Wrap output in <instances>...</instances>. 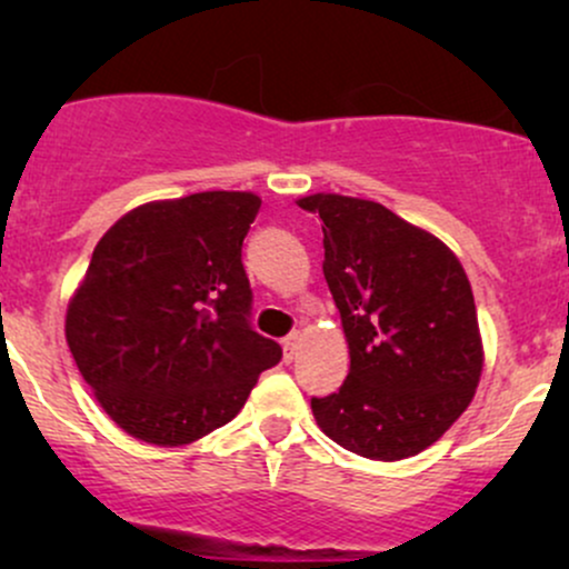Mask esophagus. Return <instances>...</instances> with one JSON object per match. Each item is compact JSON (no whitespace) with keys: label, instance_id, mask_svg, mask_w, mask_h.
I'll return each instance as SVG.
<instances>
[{"label":"esophagus","instance_id":"1","mask_svg":"<svg viewBox=\"0 0 569 569\" xmlns=\"http://www.w3.org/2000/svg\"><path fill=\"white\" fill-rule=\"evenodd\" d=\"M297 345H299V331H291L289 337H283L286 358H293V352H297Z\"/></svg>","mask_w":569,"mask_h":569}]
</instances>
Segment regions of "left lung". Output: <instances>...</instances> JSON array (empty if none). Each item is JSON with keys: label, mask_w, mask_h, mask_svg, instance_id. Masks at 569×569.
Listing matches in <instances>:
<instances>
[{"label": "left lung", "mask_w": 569, "mask_h": 569, "mask_svg": "<svg viewBox=\"0 0 569 569\" xmlns=\"http://www.w3.org/2000/svg\"><path fill=\"white\" fill-rule=\"evenodd\" d=\"M323 219V276L350 348L337 393L310 398L321 430L369 460H403L439 441L481 377L466 270L439 238L375 200L310 194Z\"/></svg>", "instance_id": "obj_1"}]
</instances>
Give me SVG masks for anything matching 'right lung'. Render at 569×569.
<instances>
[{"instance_id":"1","label":"right lung","mask_w":569,"mask_h":569,"mask_svg":"<svg viewBox=\"0 0 569 569\" xmlns=\"http://www.w3.org/2000/svg\"><path fill=\"white\" fill-rule=\"evenodd\" d=\"M259 208L251 192L147 202L98 240L69 302L67 342L126 433L158 447L198 441L283 356L253 331L240 259Z\"/></svg>"}]
</instances>
